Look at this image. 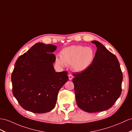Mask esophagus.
<instances>
[{
  "instance_id": "34e87169",
  "label": "esophagus",
  "mask_w": 132,
  "mask_h": 132,
  "mask_svg": "<svg viewBox=\"0 0 132 132\" xmlns=\"http://www.w3.org/2000/svg\"><path fill=\"white\" fill-rule=\"evenodd\" d=\"M69 78L70 80H71L72 79L73 76H72V75H71V74H69Z\"/></svg>"
}]
</instances>
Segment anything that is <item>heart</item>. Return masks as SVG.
Returning a JSON list of instances; mask_svg holds the SVG:
<instances>
[{
    "instance_id": "heart-1",
    "label": "heart",
    "mask_w": 132,
    "mask_h": 132,
    "mask_svg": "<svg viewBox=\"0 0 132 132\" xmlns=\"http://www.w3.org/2000/svg\"><path fill=\"white\" fill-rule=\"evenodd\" d=\"M95 55L92 47L73 45L63 49L60 56L56 57V62L61 66H71L75 71L82 72L92 65Z\"/></svg>"
}]
</instances>
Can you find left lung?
<instances>
[{
    "instance_id": "1",
    "label": "left lung",
    "mask_w": 132,
    "mask_h": 132,
    "mask_svg": "<svg viewBox=\"0 0 132 132\" xmlns=\"http://www.w3.org/2000/svg\"><path fill=\"white\" fill-rule=\"evenodd\" d=\"M94 61L84 71L73 73L77 105L88 113L109 109L121 93L123 74L116 55L97 40Z\"/></svg>"
}]
</instances>
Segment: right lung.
Masks as SVG:
<instances>
[{
	"label": "right lung",
	"mask_w": 132,
	"mask_h": 132,
	"mask_svg": "<svg viewBox=\"0 0 132 132\" xmlns=\"http://www.w3.org/2000/svg\"><path fill=\"white\" fill-rule=\"evenodd\" d=\"M57 47L38 42L18 57L12 73L13 94L21 106L35 113L55 106L60 89L69 79L67 71L57 72L52 53Z\"/></svg>",
	"instance_id": "obj_1"
}]
</instances>
